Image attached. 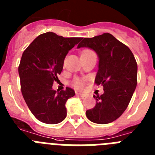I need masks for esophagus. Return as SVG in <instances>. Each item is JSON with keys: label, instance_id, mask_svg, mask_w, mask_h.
I'll return each instance as SVG.
<instances>
[{"label": "esophagus", "instance_id": "34e87169", "mask_svg": "<svg viewBox=\"0 0 155 155\" xmlns=\"http://www.w3.org/2000/svg\"><path fill=\"white\" fill-rule=\"evenodd\" d=\"M76 94L77 95H78V96H81V97L85 96V94H83V93H81V92H77Z\"/></svg>", "mask_w": 155, "mask_h": 155}]
</instances>
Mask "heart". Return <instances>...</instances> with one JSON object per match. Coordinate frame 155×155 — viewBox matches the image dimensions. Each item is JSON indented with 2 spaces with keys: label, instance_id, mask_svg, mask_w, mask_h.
<instances>
[{
  "label": "heart",
  "instance_id": "b5f03b06",
  "mask_svg": "<svg viewBox=\"0 0 155 155\" xmlns=\"http://www.w3.org/2000/svg\"><path fill=\"white\" fill-rule=\"evenodd\" d=\"M85 52H89V50H85V51H84L83 53H85ZM74 84L75 87H76L77 88H78V89H81V88H83V87H84V83H83V81L79 78H76L74 81Z\"/></svg>",
  "mask_w": 155,
  "mask_h": 155
}]
</instances>
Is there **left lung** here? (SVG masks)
Instances as JSON below:
<instances>
[{
  "mask_svg": "<svg viewBox=\"0 0 155 155\" xmlns=\"http://www.w3.org/2000/svg\"><path fill=\"white\" fill-rule=\"evenodd\" d=\"M94 50L98 57L94 82L103 86L101 96L93 95L96 105L86 111L94 124H106L118 119L128 106L137 83V64L131 50L113 35L84 38L78 48Z\"/></svg>",
  "mask_w": 155,
  "mask_h": 155,
  "instance_id": "8db88e82",
  "label": "left lung"
}]
</instances>
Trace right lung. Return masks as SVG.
<instances>
[{
	"label": "right lung",
	"instance_id": "add662e5",
	"mask_svg": "<svg viewBox=\"0 0 155 155\" xmlns=\"http://www.w3.org/2000/svg\"><path fill=\"white\" fill-rule=\"evenodd\" d=\"M82 38H64L52 31L41 34L24 51L18 67L21 90L28 109L35 118L47 124H57L67 116L65 104L75 92L53 89L58 80L68 52Z\"/></svg>",
	"mask_w": 155,
	"mask_h": 155
}]
</instances>
